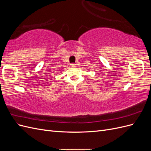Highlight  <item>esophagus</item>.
Wrapping results in <instances>:
<instances>
[{
  "instance_id": "34e87169",
  "label": "esophagus",
  "mask_w": 151,
  "mask_h": 151,
  "mask_svg": "<svg viewBox=\"0 0 151 151\" xmlns=\"http://www.w3.org/2000/svg\"><path fill=\"white\" fill-rule=\"evenodd\" d=\"M70 66L71 67H75L76 66V63H72V64H70Z\"/></svg>"
}]
</instances>
